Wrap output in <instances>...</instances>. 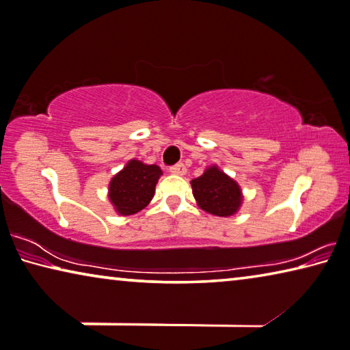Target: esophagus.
<instances>
[{
    "label": "esophagus",
    "instance_id": "34e87169",
    "mask_svg": "<svg viewBox=\"0 0 350 350\" xmlns=\"http://www.w3.org/2000/svg\"><path fill=\"white\" fill-rule=\"evenodd\" d=\"M170 172H172V174H175V175H185L186 167H185V164H183V163H176L175 165H172Z\"/></svg>",
    "mask_w": 350,
    "mask_h": 350
}]
</instances>
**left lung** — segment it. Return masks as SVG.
I'll list each match as a JSON object with an SVG mask.
<instances>
[{"instance_id":"left-lung-1","label":"left lung","mask_w":350,"mask_h":350,"mask_svg":"<svg viewBox=\"0 0 350 350\" xmlns=\"http://www.w3.org/2000/svg\"><path fill=\"white\" fill-rule=\"evenodd\" d=\"M191 186L200 208L214 216H231L238 211L243 200L238 183L217 167L206 169L205 174L191 181Z\"/></svg>"}]
</instances>
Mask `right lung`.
<instances>
[{"label":"right lung","mask_w":350,"mask_h":350,"mask_svg":"<svg viewBox=\"0 0 350 350\" xmlns=\"http://www.w3.org/2000/svg\"><path fill=\"white\" fill-rule=\"evenodd\" d=\"M163 175L158 165H147L133 159L109 185V198L122 216H130L148 205L154 196V186Z\"/></svg>","instance_id":"right-lung-1"}]
</instances>
